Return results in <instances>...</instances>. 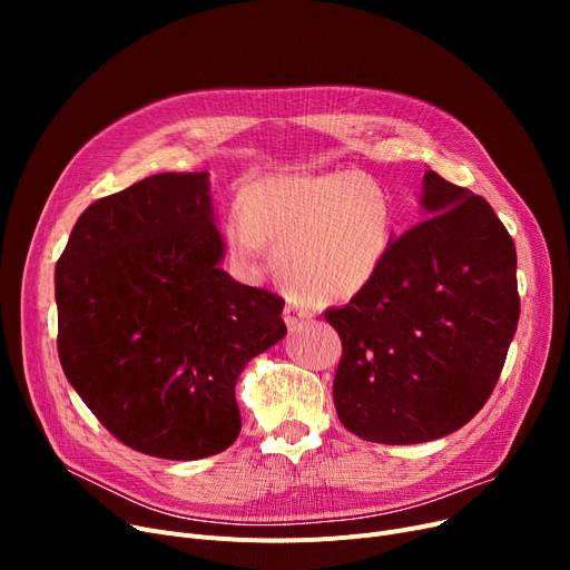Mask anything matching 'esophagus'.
<instances>
[{
    "label": "esophagus",
    "instance_id": "obj_1",
    "mask_svg": "<svg viewBox=\"0 0 570 570\" xmlns=\"http://www.w3.org/2000/svg\"><path fill=\"white\" fill-rule=\"evenodd\" d=\"M312 318V312L303 305H295V303H288L284 307V321L288 325V331H295V327H301L303 323H307Z\"/></svg>",
    "mask_w": 570,
    "mask_h": 570
}]
</instances>
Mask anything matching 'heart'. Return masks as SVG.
Here are the masks:
<instances>
[{
  "label": "heart",
  "instance_id": "obj_1",
  "mask_svg": "<svg viewBox=\"0 0 570 570\" xmlns=\"http://www.w3.org/2000/svg\"><path fill=\"white\" fill-rule=\"evenodd\" d=\"M393 235L391 196L357 170L258 177L224 226L239 263H254L261 247L275 252L279 279L327 305L353 301L376 279Z\"/></svg>",
  "mask_w": 570,
  "mask_h": 570
}]
</instances>
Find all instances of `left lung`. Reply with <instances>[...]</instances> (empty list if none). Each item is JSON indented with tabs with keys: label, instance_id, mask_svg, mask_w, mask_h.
Segmentation results:
<instances>
[{
	"label": "left lung",
	"instance_id": "1",
	"mask_svg": "<svg viewBox=\"0 0 570 570\" xmlns=\"http://www.w3.org/2000/svg\"><path fill=\"white\" fill-rule=\"evenodd\" d=\"M425 222L393 239L376 279L325 321L342 337L333 400L374 443L453 434L483 409L520 318L518 256L488 200L428 170Z\"/></svg>",
	"mask_w": 570,
	"mask_h": 570
}]
</instances>
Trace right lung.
Wrapping results in <instances>:
<instances>
[{"label": "right lung", "instance_id": "right-lung-1", "mask_svg": "<svg viewBox=\"0 0 570 570\" xmlns=\"http://www.w3.org/2000/svg\"><path fill=\"white\" fill-rule=\"evenodd\" d=\"M224 254L209 173H159L89 205L55 265L59 363L138 453L226 451L239 374L286 335L282 297L235 282Z\"/></svg>", "mask_w": 570, "mask_h": 570}]
</instances>
